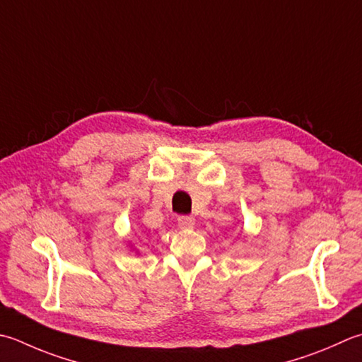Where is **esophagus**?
<instances>
[{
  "instance_id": "esophagus-1",
  "label": "esophagus",
  "mask_w": 362,
  "mask_h": 362,
  "mask_svg": "<svg viewBox=\"0 0 362 362\" xmlns=\"http://www.w3.org/2000/svg\"><path fill=\"white\" fill-rule=\"evenodd\" d=\"M179 226L180 229H193L194 224H196V219L193 216H188V215H183V216H179Z\"/></svg>"
}]
</instances>
